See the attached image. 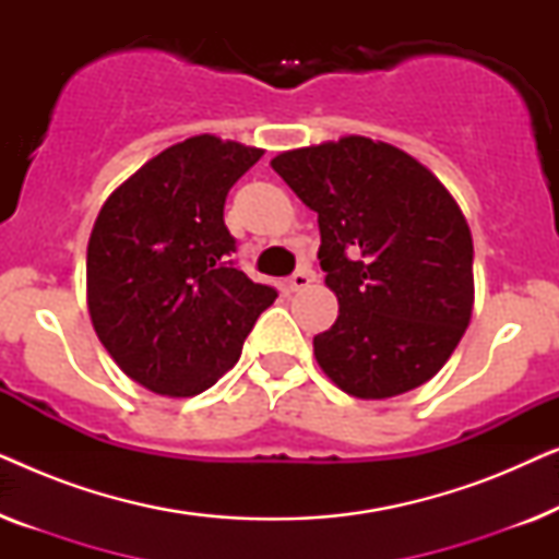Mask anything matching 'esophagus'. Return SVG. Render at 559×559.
<instances>
[{
  "mask_svg": "<svg viewBox=\"0 0 559 559\" xmlns=\"http://www.w3.org/2000/svg\"><path fill=\"white\" fill-rule=\"evenodd\" d=\"M310 282H312V272L310 270H297L293 277H289V289H293V293H300V289H305V287H310Z\"/></svg>",
  "mask_w": 559,
  "mask_h": 559,
  "instance_id": "1",
  "label": "esophagus"
}]
</instances>
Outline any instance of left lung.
<instances>
[{
	"instance_id": "left-lung-1",
	"label": "left lung",
	"mask_w": 559,
	"mask_h": 559,
	"mask_svg": "<svg viewBox=\"0 0 559 559\" xmlns=\"http://www.w3.org/2000/svg\"><path fill=\"white\" fill-rule=\"evenodd\" d=\"M274 173L318 213V259L338 297L312 338L325 377L356 400L423 386L473 312V239L448 188L407 152L369 136L280 152Z\"/></svg>"
}]
</instances>
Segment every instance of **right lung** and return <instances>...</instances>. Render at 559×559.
<instances>
[{
	"label": "right lung",
	"instance_id": "add662e5",
	"mask_svg": "<svg viewBox=\"0 0 559 559\" xmlns=\"http://www.w3.org/2000/svg\"><path fill=\"white\" fill-rule=\"evenodd\" d=\"M264 150L198 134L121 182L86 254L94 331L121 371L163 396H195L239 361L272 287L228 262V190Z\"/></svg>",
	"mask_w": 559,
	"mask_h": 559
}]
</instances>
